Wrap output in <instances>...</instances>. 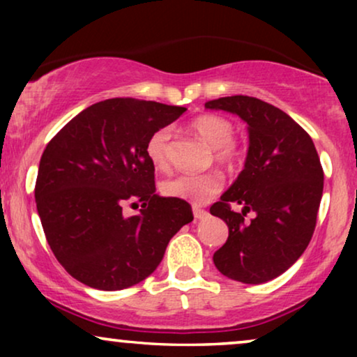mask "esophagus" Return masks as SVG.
Segmentation results:
<instances>
[{"instance_id": "obj_1", "label": "esophagus", "mask_w": 357, "mask_h": 357, "mask_svg": "<svg viewBox=\"0 0 357 357\" xmlns=\"http://www.w3.org/2000/svg\"><path fill=\"white\" fill-rule=\"evenodd\" d=\"M193 216H195V219H206L208 218V211H206V209L193 206Z\"/></svg>"}]
</instances>
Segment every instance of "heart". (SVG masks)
<instances>
[{
  "instance_id": "obj_1",
  "label": "heart",
  "mask_w": 357,
  "mask_h": 357,
  "mask_svg": "<svg viewBox=\"0 0 357 357\" xmlns=\"http://www.w3.org/2000/svg\"><path fill=\"white\" fill-rule=\"evenodd\" d=\"M190 130L213 148V158L229 170L241 167L245 151L234 139L232 121L222 115L204 114L192 120ZM146 154L151 164L160 172L170 169V130L160 128L149 136ZM222 177L218 172L185 174L165 180L160 190L165 197L183 199L193 204H203L222 190Z\"/></svg>"
}]
</instances>
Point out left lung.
Returning a JSON list of instances; mask_svg holds the SVG:
<instances>
[{"instance_id":"obj_1","label":"left lung","mask_w":357,"mask_h":357,"mask_svg":"<svg viewBox=\"0 0 357 357\" xmlns=\"http://www.w3.org/2000/svg\"><path fill=\"white\" fill-rule=\"evenodd\" d=\"M204 107L237 114L250 138L245 167L209 208L229 227L214 265L234 281L261 284L294 265L314 236L324 192L320 158L309 133L268 102L231 96ZM232 204L243 206V213L234 212ZM250 211L256 218L247 222Z\"/></svg>"}]
</instances>
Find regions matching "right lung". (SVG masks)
<instances>
[{
  "label": "right lung",
  "mask_w": 357,
  "mask_h": 357,
  "mask_svg": "<svg viewBox=\"0 0 357 357\" xmlns=\"http://www.w3.org/2000/svg\"><path fill=\"white\" fill-rule=\"evenodd\" d=\"M185 107L107 99L68 121L43 151L37 211L53 255L82 284L119 291L146 280L193 221L183 199L155 195L149 136ZM142 209L124 216V206Z\"/></svg>",
  "instance_id": "obj_1"
}]
</instances>
